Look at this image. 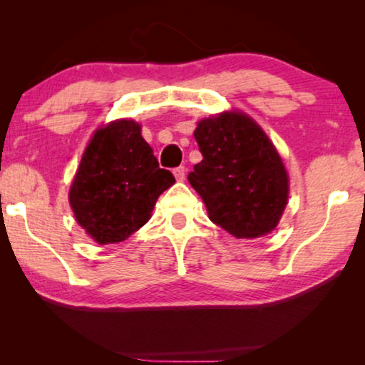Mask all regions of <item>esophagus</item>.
I'll list each match as a JSON object with an SVG mask.
<instances>
[{"label":"esophagus","instance_id":"obj_1","mask_svg":"<svg viewBox=\"0 0 365 365\" xmlns=\"http://www.w3.org/2000/svg\"><path fill=\"white\" fill-rule=\"evenodd\" d=\"M173 173H174V178H176L178 181H184V179H186V169H184V166L176 168Z\"/></svg>","mask_w":365,"mask_h":365}]
</instances>
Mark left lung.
<instances>
[{
	"label": "left lung",
	"instance_id": "obj_1",
	"mask_svg": "<svg viewBox=\"0 0 365 365\" xmlns=\"http://www.w3.org/2000/svg\"><path fill=\"white\" fill-rule=\"evenodd\" d=\"M194 138L202 161L187 179L209 219L234 237L274 231L286 209L289 179L266 133L244 113H222L199 121Z\"/></svg>",
	"mask_w": 365,
	"mask_h": 365
}]
</instances>
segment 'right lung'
Here are the masks:
<instances>
[{
	"label": "right lung",
	"instance_id": "add662e5",
	"mask_svg": "<svg viewBox=\"0 0 365 365\" xmlns=\"http://www.w3.org/2000/svg\"><path fill=\"white\" fill-rule=\"evenodd\" d=\"M133 119L98 129L69 189L79 226L99 244L128 239L151 217L158 197L173 186Z\"/></svg>",
	"mask_w": 365,
	"mask_h": 365
}]
</instances>
